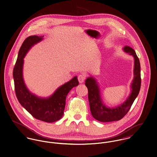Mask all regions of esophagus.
<instances>
[{
    "mask_svg": "<svg viewBox=\"0 0 157 157\" xmlns=\"http://www.w3.org/2000/svg\"><path fill=\"white\" fill-rule=\"evenodd\" d=\"M78 79L79 83H82L84 82L86 79V76L84 75H79L78 76Z\"/></svg>",
    "mask_w": 157,
    "mask_h": 157,
    "instance_id": "obj_1",
    "label": "esophagus"
}]
</instances>
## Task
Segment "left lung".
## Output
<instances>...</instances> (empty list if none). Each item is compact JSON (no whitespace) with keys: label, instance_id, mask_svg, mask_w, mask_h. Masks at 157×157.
Segmentation results:
<instances>
[{"label":"left lung","instance_id":"8db88e82","mask_svg":"<svg viewBox=\"0 0 157 157\" xmlns=\"http://www.w3.org/2000/svg\"><path fill=\"white\" fill-rule=\"evenodd\" d=\"M125 52L132 55L134 58V79L131 85L132 91L127 100L123 104L114 108H107L102 104L99 93V89L95 79L88 78L86 80V86L88 88V101L90 108L93 117L97 121L102 122L117 121L128 113L134 100L139 93L141 87L140 63L139 59L133 49L129 46L123 48Z\"/></svg>","mask_w":157,"mask_h":157}]
</instances>
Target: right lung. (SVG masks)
<instances>
[{"label":"right lung","instance_id":"1","mask_svg":"<svg viewBox=\"0 0 157 157\" xmlns=\"http://www.w3.org/2000/svg\"><path fill=\"white\" fill-rule=\"evenodd\" d=\"M43 39V36L32 35L23 41L18 52L17 61L13 70L14 90L18 101L36 119L52 123L59 120L64 114L66 99L70 90L79 84L77 77L59 87L50 98L41 99L31 93L25 85L22 69L23 58L34 44Z\"/></svg>","mask_w":157,"mask_h":157}]
</instances>
